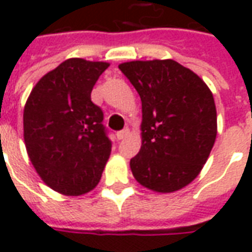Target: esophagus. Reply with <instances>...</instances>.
<instances>
[{"instance_id":"esophagus-1","label":"esophagus","mask_w":252,"mask_h":252,"mask_svg":"<svg viewBox=\"0 0 252 252\" xmlns=\"http://www.w3.org/2000/svg\"><path fill=\"white\" fill-rule=\"evenodd\" d=\"M128 133H129V129H123V131L117 132V133H116V136H117L119 140H121V139H124V137L128 136Z\"/></svg>"}]
</instances>
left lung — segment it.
I'll use <instances>...</instances> for the list:
<instances>
[{
  "instance_id": "8db88e82",
  "label": "left lung",
  "mask_w": 252,
  "mask_h": 252,
  "mask_svg": "<svg viewBox=\"0 0 252 252\" xmlns=\"http://www.w3.org/2000/svg\"><path fill=\"white\" fill-rule=\"evenodd\" d=\"M142 99V147L131 159L132 174L144 188L173 193L197 178L217 135L211 89L173 59L119 64Z\"/></svg>"
}]
</instances>
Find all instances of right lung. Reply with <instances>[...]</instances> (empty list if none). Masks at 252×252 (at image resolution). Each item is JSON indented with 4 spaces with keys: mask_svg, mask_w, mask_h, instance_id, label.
Masks as SVG:
<instances>
[{
    "mask_svg": "<svg viewBox=\"0 0 252 252\" xmlns=\"http://www.w3.org/2000/svg\"><path fill=\"white\" fill-rule=\"evenodd\" d=\"M108 62L71 58L36 83L24 106V143L41 181L64 195L98 185L112 144L90 98Z\"/></svg>",
    "mask_w": 252,
    "mask_h": 252,
    "instance_id": "obj_1",
    "label": "right lung"
}]
</instances>
